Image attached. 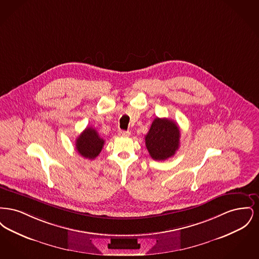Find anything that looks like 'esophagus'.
Wrapping results in <instances>:
<instances>
[{
	"label": "esophagus",
	"mask_w": 259,
	"mask_h": 259,
	"mask_svg": "<svg viewBox=\"0 0 259 259\" xmlns=\"http://www.w3.org/2000/svg\"><path fill=\"white\" fill-rule=\"evenodd\" d=\"M130 132L129 131H124V130H120L119 132H118V135L121 136V137H129L130 136Z\"/></svg>",
	"instance_id": "1"
}]
</instances>
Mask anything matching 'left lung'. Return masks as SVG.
<instances>
[{
  "mask_svg": "<svg viewBox=\"0 0 259 259\" xmlns=\"http://www.w3.org/2000/svg\"><path fill=\"white\" fill-rule=\"evenodd\" d=\"M181 132L175 121L168 118L156 117L146 135V147L154 160H166L180 147Z\"/></svg>",
  "mask_w": 259,
  "mask_h": 259,
  "instance_id": "left-lung-1",
  "label": "left lung"
}]
</instances>
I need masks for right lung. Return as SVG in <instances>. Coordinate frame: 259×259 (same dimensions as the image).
Segmentation results:
<instances>
[{"label":"right lung","mask_w":259,"mask_h":259,"mask_svg":"<svg viewBox=\"0 0 259 259\" xmlns=\"http://www.w3.org/2000/svg\"><path fill=\"white\" fill-rule=\"evenodd\" d=\"M104 144L105 141L99 136L98 132L92 127H87L75 140V148L84 158L94 159L100 154Z\"/></svg>","instance_id":"1"}]
</instances>
